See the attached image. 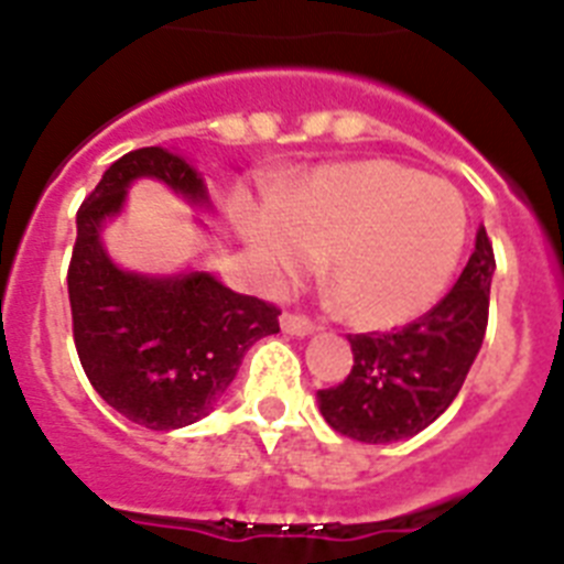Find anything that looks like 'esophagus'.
Listing matches in <instances>:
<instances>
[{
	"mask_svg": "<svg viewBox=\"0 0 564 564\" xmlns=\"http://www.w3.org/2000/svg\"><path fill=\"white\" fill-rule=\"evenodd\" d=\"M279 322H282V330H285L288 336H311V333L318 330L316 322H311V318L302 316V313L285 311Z\"/></svg>",
	"mask_w": 564,
	"mask_h": 564,
	"instance_id": "esophagus-1",
	"label": "esophagus"
}]
</instances>
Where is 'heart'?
<instances>
[{"label": "heart", "mask_w": 564, "mask_h": 564, "mask_svg": "<svg viewBox=\"0 0 564 564\" xmlns=\"http://www.w3.org/2000/svg\"><path fill=\"white\" fill-rule=\"evenodd\" d=\"M466 226L452 183L392 161H356L313 172L276 217L248 226V239L273 279L299 276L311 257H325L344 313L364 327H392L441 296Z\"/></svg>", "instance_id": "heart-1"}]
</instances>
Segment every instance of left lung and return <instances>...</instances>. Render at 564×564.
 Listing matches in <instances>:
<instances>
[{
    "instance_id": "1",
    "label": "left lung",
    "mask_w": 564,
    "mask_h": 564,
    "mask_svg": "<svg viewBox=\"0 0 564 564\" xmlns=\"http://www.w3.org/2000/svg\"><path fill=\"white\" fill-rule=\"evenodd\" d=\"M495 268V248L480 228L455 288L432 311L390 333L347 336L350 376L318 390V410L338 435L361 443L403 441L449 410L486 336Z\"/></svg>"
}]
</instances>
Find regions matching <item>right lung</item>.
I'll return each mask as SVG.
<instances>
[{"mask_svg":"<svg viewBox=\"0 0 564 564\" xmlns=\"http://www.w3.org/2000/svg\"><path fill=\"white\" fill-rule=\"evenodd\" d=\"M134 177H158L192 203L208 200L197 172L166 149H134L104 172L76 217L67 268L73 341L89 383L115 412L169 432L212 412L248 347L279 333L282 311L208 273L149 279L115 268L98 231Z\"/></svg>","mask_w":564,"mask_h":564,"instance_id":"1","label":"right lung"}]
</instances>
